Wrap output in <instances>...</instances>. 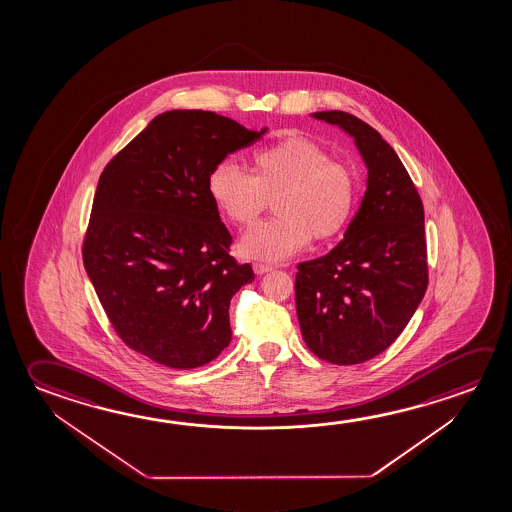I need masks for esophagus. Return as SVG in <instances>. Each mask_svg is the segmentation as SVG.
I'll list each match as a JSON object with an SVG mask.
<instances>
[{
  "label": "esophagus",
  "instance_id": "34e87169",
  "mask_svg": "<svg viewBox=\"0 0 512 512\" xmlns=\"http://www.w3.org/2000/svg\"><path fill=\"white\" fill-rule=\"evenodd\" d=\"M271 269L273 268L268 266V264H259V262H257V264H253V271H255L257 275H264V273H269Z\"/></svg>",
  "mask_w": 512,
  "mask_h": 512
}]
</instances>
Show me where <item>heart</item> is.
<instances>
[{"label": "heart", "instance_id": "1", "mask_svg": "<svg viewBox=\"0 0 512 512\" xmlns=\"http://www.w3.org/2000/svg\"><path fill=\"white\" fill-rule=\"evenodd\" d=\"M207 193L234 225L248 227L273 198L278 216L253 227L239 250L262 262L289 259L310 243L343 232L357 203L350 169L307 137H287L252 155V175L232 162H219L207 176Z\"/></svg>", "mask_w": 512, "mask_h": 512}]
</instances>
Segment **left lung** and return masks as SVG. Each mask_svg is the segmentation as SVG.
Returning a JSON list of instances; mask_svg holds the SVG:
<instances>
[{
  "instance_id": "1",
  "label": "left lung",
  "mask_w": 512,
  "mask_h": 512,
  "mask_svg": "<svg viewBox=\"0 0 512 512\" xmlns=\"http://www.w3.org/2000/svg\"><path fill=\"white\" fill-rule=\"evenodd\" d=\"M310 118L352 137L368 178L343 241L298 266L296 314L319 359L361 364L394 343L425 296V212L402 160L375 128L341 110Z\"/></svg>"
}]
</instances>
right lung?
Instances as JSON below:
<instances>
[{"label":"right lung","mask_w":512,"mask_h":512,"mask_svg":"<svg viewBox=\"0 0 512 512\" xmlns=\"http://www.w3.org/2000/svg\"><path fill=\"white\" fill-rule=\"evenodd\" d=\"M266 132L214 112L169 110L103 169L85 271L119 337L151 361L200 368L232 341L230 300L255 275L228 255L232 235L207 176Z\"/></svg>","instance_id":"obj_1"}]
</instances>
